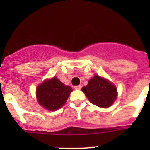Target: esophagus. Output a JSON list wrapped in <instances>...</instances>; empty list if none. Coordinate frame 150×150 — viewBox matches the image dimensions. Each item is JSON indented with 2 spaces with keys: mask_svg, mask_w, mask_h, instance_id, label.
Wrapping results in <instances>:
<instances>
[{
  "mask_svg": "<svg viewBox=\"0 0 150 150\" xmlns=\"http://www.w3.org/2000/svg\"><path fill=\"white\" fill-rule=\"evenodd\" d=\"M81 88H82V86H75V89H81Z\"/></svg>",
  "mask_w": 150,
  "mask_h": 150,
  "instance_id": "1",
  "label": "esophagus"
}]
</instances>
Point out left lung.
Wrapping results in <instances>:
<instances>
[{
    "label": "left lung",
    "mask_w": 150,
    "mask_h": 150,
    "mask_svg": "<svg viewBox=\"0 0 150 150\" xmlns=\"http://www.w3.org/2000/svg\"><path fill=\"white\" fill-rule=\"evenodd\" d=\"M91 102L98 107L107 108L117 99V88L107 80L95 75L82 88Z\"/></svg>",
    "instance_id": "8db88e82"
}]
</instances>
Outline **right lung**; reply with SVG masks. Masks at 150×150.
I'll list each match as a JSON object with an SVG mask.
<instances>
[{
    "instance_id": "1",
    "label": "right lung",
    "mask_w": 150,
    "mask_h": 150,
    "mask_svg": "<svg viewBox=\"0 0 150 150\" xmlns=\"http://www.w3.org/2000/svg\"><path fill=\"white\" fill-rule=\"evenodd\" d=\"M36 91L38 103L47 110L55 111L64 105L72 89L53 78L40 84Z\"/></svg>"
}]
</instances>
